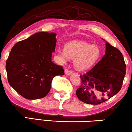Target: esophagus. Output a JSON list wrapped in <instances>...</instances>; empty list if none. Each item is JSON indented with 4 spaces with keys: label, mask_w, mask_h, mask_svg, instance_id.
Listing matches in <instances>:
<instances>
[{
    "label": "esophagus",
    "mask_w": 132,
    "mask_h": 132,
    "mask_svg": "<svg viewBox=\"0 0 132 132\" xmlns=\"http://www.w3.org/2000/svg\"><path fill=\"white\" fill-rule=\"evenodd\" d=\"M65 75L67 76H70L72 74V71H71L70 70L68 69H65Z\"/></svg>",
    "instance_id": "1"
}]
</instances>
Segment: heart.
<instances>
[{
  "label": "heart",
  "mask_w": 132,
  "mask_h": 132,
  "mask_svg": "<svg viewBox=\"0 0 132 132\" xmlns=\"http://www.w3.org/2000/svg\"><path fill=\"white\" fill-rule=\"evenodd\" d=\"M101 55L100 47L82 40H75L66 44L64 49L56 51L55 58L59 64H64L70 58L74 59V65L78 70L83 71L93 67Z\"/></svg>",
  "instance_id": "heart-1"
}]
</instances>
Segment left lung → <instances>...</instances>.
I'll list each match as a JSON object with an SVG mask.
<instances>
[{
    "instance_id": "8db88e82",
    "label": "left lung",
    "mask_w": 132,
    "mask_h": 132,
    "mask_svg": "<svg viewBox=\"0 0 132 132\" xmlns=\"http://www.w3.org/2000/svg\"><path fill=\"white\" fill-rule=\"evenodd\" d=\"M126 66L123 56L118 48L106 43L105 55L84 75L76 95L82 102L99 104L117 94L121 88Z\"/></svg>"
}]
</instances>
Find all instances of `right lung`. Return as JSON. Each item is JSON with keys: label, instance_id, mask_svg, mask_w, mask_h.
Instances as JSON below:
<instances>
[{"label": "right lung", "instance_id": "add662e5", "mask_svg": "<svg viewBox=\"0 0 132 132\" xmlns=\"http://www.w3.org/2000/svg\"><path fill=\"white\" fill-rule=\"evenodd\" d=\"M56 35L53 32H37L16 43L11 50L6 62L8 82L25 98L46 96L53 77L64 75L62 67L52 61Z\"/></svg>", "mask_w": 132, "mask_h": 132}]
</instances>
